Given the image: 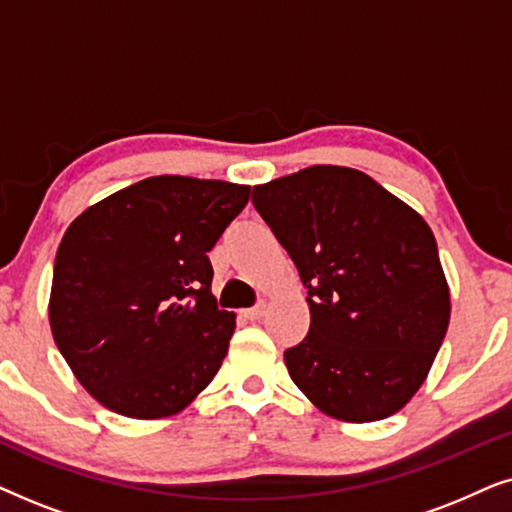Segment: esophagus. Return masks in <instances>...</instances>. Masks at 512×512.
Masks as SVG:
<instances>
[{"mask_svg":"<svg viewBox=\"0 0 512 512\" xmlns=\"http://www.w3.org/2000/svg\"><path fill=\"white\" fill-rule=\"evenodd\" d=\"M242 314H244V317H247L249 321H258V319H263V314H265V303L256 305V307H249V310H242Z\"/></svg>","mask_w":512,"mask_h":512,"instance_id":"obj_1","label":"esophagus"}]
</instances>
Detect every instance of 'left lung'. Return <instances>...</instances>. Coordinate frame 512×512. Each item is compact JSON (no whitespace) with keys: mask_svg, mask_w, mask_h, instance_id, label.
I'll return each instance as SVG.
<instances>
[{"mask_svg":"<svg viewBox=\"0 0 512 512\" xmlns=\"http://www.w3.org/2000/svg\"><path fill=\"white\" fill-rule=\"evenodd\" d=\"M251 202L307 289L310 331L284 352L291 380L342 422L394 415L424 384L450 324L429 223L338 165L254 186Z\"/></svg>","mask_w":512,"mask_h":512,"instance_id":"left-lung-1","label":"left lung"}]
</instances>
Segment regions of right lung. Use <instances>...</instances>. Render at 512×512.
Instances as JSON below:
<instances>
[{"label": "right lung", "mask_w": 512, "mask_h": 512, "mask_svg": "<svg viewBox=\"0 0 512 512\" xmlns=\"http://www.w3.org/2000/svg\"><path fill=\"white\" fill-rule=\"evenodd\" d=\"M249 186L163 174L76 216L55 254L53 340L83 389L132 419L177 415L214 380L235 331L207 251Z\"/></svg>", "instance_id": "obj_1"}]
</instances>
